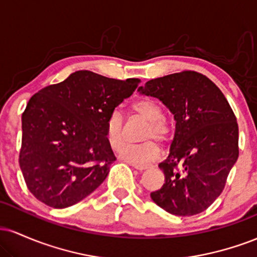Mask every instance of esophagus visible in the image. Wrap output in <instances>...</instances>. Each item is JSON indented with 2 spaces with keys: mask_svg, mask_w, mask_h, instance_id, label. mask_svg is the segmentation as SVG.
<instances>
[{
  "mask_svg": "<svg viewBox=\"0 0 257 257\" xmlns=\"http://www.w3.org/2000/svg\"><path fill=\"white\" fill-rule=\"evenodd\" d=\"M133 168H135V169L139 170V172H145V170H149L151 169V166H143V164H131Z\"/></svg>",
  "mask_w": 257,
  "mask_h": 257,
  "instance_id": "34e87169",
  "label": "esophagus"
}]
</instances>
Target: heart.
I'll return each mask as SVG.
<instances>
[{
	"mask_svg": "<svg viewBox=\"0 0 257 257\" xmlns=\"http://www.w3.org/2000/svg\"><path fill=\"white\" fill-rule=\"evenodd\" d=\"M132 110L137 116L149 123L144 133V140H149L140 145H128L119 151L124 161L134 164H144L156 161L161 156V149L156 140L167 141L172 135V126L163 117L161 105L152 99H140L132 105ZM105 137L108 145L113 150H119L124 144L123 116L119 111H113L108 116L105 124Z\"/></svg>",
	"mask_w": 257,
	"mask_h": 257,
	"instance_id": "obj_1",
	"label": "heart"
}]
</instances>
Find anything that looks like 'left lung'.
I'll return each mask as SVG.
<instances>
[{
    "mask_svg": "<svg viewBox=\"0 0 257 257\" xmlns=\"http://www.w3.org/2000/svg\"><path fill=\"white\" fill-rule=\"evenodd\" d=\"M174 114L175 133L166 161L162 188L153 202L169 214L197 215L214 203L225 188L238 159V124L219 88L194 71L172 73L139 87Z\"/></svg>",
    "mask_w": 257,
    "mask_h": 257,
    "instance_id": "obj_1",
    "label": "left lung"
}]
</instances>
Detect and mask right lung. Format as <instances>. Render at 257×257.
I'll use <instances>...</instances> for the list:
<instances>
[{"mask_svg":"<svg viewBox=\"0 0 257 257\" xmlns=\"http://www.w3.org/2000/svg\"><path fill=\"white\" fill-rule=\"evenodd\" d=\"M140 82L81 70L29 100L22 116L19 164L38 200L64 209L104 182L116 159L105 137L106 120Z\"/></svg>","mask_w":257,"mask_h":257,"instance_id":"add662e5","label":"right lung"}]
</instances>
